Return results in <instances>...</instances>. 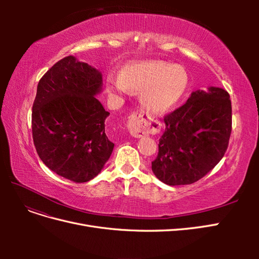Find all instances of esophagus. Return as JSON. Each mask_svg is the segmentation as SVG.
<instances>
[{
	"label": "esophagus",
	"mask_w": 259,
	"mask_h": 259,
	"mask_svg": "<svg viewBox=\"0 0 259 259\" xmlns=\"http://www.w3.org/2000/svg\"><path fill=\"white\" fill-rule=\"evenodd\" d=\"M148 124V117L144 112L140 111L132 113L127 121V128L130 134L136 138L147 135L149 132Z\"/></svg>",
	"instance_id": "34e87169"
}]
</instances>
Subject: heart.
<instances>
[{
  "mask_svg": "<svg viewBox=\"0 0 259 259\" xmlns=\"http://www.w3.org/2000/svg\"><path fill=\"white\" fill-rule=\"evenodd\" d=\"M110 93L125 94L128 90L142 93L140 100L149 112L164 113L184 97L189 75L186 69L164 61H137L124 66L120 75L110 73L106 80Z\"/></svg>",
  "mask_w": 259,
  "mask_h": 259,
  "instance_id": "obj_1",
  "label": "heart"
}]
</instances>
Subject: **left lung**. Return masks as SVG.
<instances>
[{
	"mask_svg": "<svg viewBox=\"0 0 259 259\" xmlns=\"http://www.w3.org/2000/svg\"><path fill=\"white\" fill-rule=\"evenodd\" d=\"M166 128L159 140L152 171L169 186L190 185L223 159L232 128L231 100L219 88L197 91L164 116Z\"/></svg>",
	"mask_w": 259,
	"mask_h": 259,
	"instance_id": "1",
	"label": "left lung"
}]
</instances>
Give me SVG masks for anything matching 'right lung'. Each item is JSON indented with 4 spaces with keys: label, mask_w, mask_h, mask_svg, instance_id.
Returning <instances> with one entry per match:
<instances>
[{
    "label": "right lung",
    "mask_w": 259,
    "mask_h": 259,
    "mask_svg": "<svg viewBox=\"0 0 259 259\" xmlns=\"http://www.w3.org/2000/svg\"><path fill=\"white\" fill-rule=\"evenodd\" d=\"M101 81L98 70L67 56L37 84L31 120L36 152L54 173L74 183L96 177L114 147L105 132L109 112L95 97Z\"/></svg>",
    "instance_id": "add662e5"
}]
</instances>
